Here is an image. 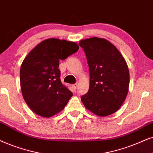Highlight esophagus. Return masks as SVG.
Here are the masks:
<instances>
[{"label":"esophagus","mask_w":153,"mask_h":153,"mask_svg":"<svg viewBox=\"0 0 153 153\" xmlns=\"http://www.w3.org/2000/svg\"><path fill=\"white\" fill-rule=\"evenodd\" d=\"M77 87H78V84H74L73 85V88L74 89H76Z\"/></svg>","instance_id":"34e87169"}]
</instances>
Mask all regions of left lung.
<instances>
[{
  "label": "left lung",
  "instance_id": "8db88e82",
  "mask_svg": "<svg viewBox=\"0 0 153 153\" xmlns=\"http://www.w3.org/2000/svg\"><path fill=\"white\" fill-rule=\"evenodd\" d=\"M87 59L89 87L81 101L94 115L105 117L120 109L127 97L129 72L127 62L111 42L90 38L79 42Z\"/></svg>",
  "mask_w": 153,
  "mask_h": 153
}]
</instances>
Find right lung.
<instances>
[{
  "mask_svg": "<svg viewBox=\"0 0 153 153\" xmlns=\"http://www.w3.org/2000/svg\"><path fill=\"white\" fill-rule=\"evenodd\" d=\"M78 50L75 42L49 38L26 55L20 68V85L24 101L36 115L50 117L66 105L73 93L61 82L59 60Z\"/></svg>",
  "mask_w": 153,
  "mask_h": 153,
  "instance_id": "right-lung-1",
  "label": "right lung"
}]
</instances>
